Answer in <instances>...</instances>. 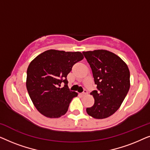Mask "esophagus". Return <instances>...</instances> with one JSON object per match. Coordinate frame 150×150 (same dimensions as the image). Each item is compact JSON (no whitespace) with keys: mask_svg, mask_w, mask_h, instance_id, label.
Listing matches in <instances>:
<instances>
[{"mask_svg":"<svg viewBox=\"0 0 150 150\" xmlns=\"http://www.w3.org/2000/svg\"><path fill=\"white\" fill-rule=\"evenodd\" d=\"M87 90H86V89H85V90H84V91H83V93H82V95H83V96H85V95H87Z\"/></svg>","mask_w":150,"mask_h":150,"instance_id":"esophagus-1","label":"esophagus"}]
</instances>
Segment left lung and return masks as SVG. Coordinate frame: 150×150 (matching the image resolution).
Segmentation results:
<instances>
[{
    "mask_svg": "<svg viewBox=\"0 0 150 150\" xmlns=\"http://www.w3.org/2000/svg\"><path fill=\"white\" fill-rule=\"evenodd\" d=\"M91 68L97 89L91 93L94 104L87 108L89 115L104 119L115 113L130 89V71L126 63L105 50L83 52Z\"/></svg>",
    "mask_w": 150,
    "mask_h": 150,
    "instance_id": "1",
    "label": "left lung"
}]
</instances>
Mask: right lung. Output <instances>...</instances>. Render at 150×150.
Wrapping results in <instances>:
<instances>
[{
    "instance_id": "1",
    "label": "right lung",
    "mask_w": 150,
    "mask_h": 150,
    "mask_svg": "<svg viewBox=\"0 0 150 150\" xmlns=\"http://www.w3.org/2000/svg\"><path fill=\"white\" fill-rule=\"evenodd\" d=\"M83 58L80 52L49 50L30 62L26 72V89L43 115L58 118L66 113L72 98L78 96L68 88L67 76L73 65ZM61 82L64 87L60 88Z\"/></svg>"
}]
</instances>
